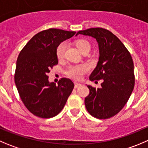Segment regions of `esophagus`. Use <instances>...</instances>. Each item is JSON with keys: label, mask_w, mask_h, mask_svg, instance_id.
Instances as JSON below:
<instances>
[{"label": "esophagus", "mask_w": 148, "mask_h": 148, "mask_svg": "<svg viewBox=\"0 0 148 148\" xmlns=\"http://www.w3.org/2000/svg\"><path fill=\"white\" fill-rule=\"evenodd\" d=\"M81 86V84H80V83L75 82V88H78V87H80Z\"/></svg>", "instance_id": "obj_1"}]
</instances>
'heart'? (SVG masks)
Returning <instances> with one entry per match:
<instances>
[{
	"instance_id": "1",
	"label": "heart",
	"mask_w": 148,
	"mask_h": 148,
	"mask_svg": "<svg viewBox=\"0 0 148 148\" xmlns=\"http://www.w3.org/2000/svg\"><path fill=\"white\" fill-rule=\"evenodd\" d=\"M75 45L81 51H83L84 49L89 48L90 49V43L84 39H79L75 42ZM66 46L67 44L66 43L63 42L61 43L57 48V57L58 59H62L64 57V51H65ZM89 67L86 64H72V65L68 66L65 70V73L70 78L75 80H80L83 78L84 75L88 70Z\"/></svg>"
}]
</instances>
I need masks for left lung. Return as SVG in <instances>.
Segmentation results:
<instances>
[{
  "mask_svg": "<svg viewBox=\"0 0 148 148\" xmlns=\"http://www.w3.org/2000/svg\"><path fill=\"white\" fill-rule=\"evenodd\" d=\"M91 36L99 46L97 65L89 76L90 81L103 80L101 88L88 85L89 94L85 106L90 115L107 119L119 113L129 100L134 87V63L124 45L110 31L101 27L90 28L77 35Z\"/></svg>",
  "mask_w": 148,
  "mask_h": 148,
  "instance_id": "obj_1",
  "label": "left lung"
}]
</instances>
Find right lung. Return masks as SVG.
<instances>
[{
	"label": "right lung",
	"instance_id": "1",
	"mask_svg": "<svg viewBox=\"0 0 148 148\" xmlns=\"http://www.w3.org/2000/svg\"><path fill=\"white\" fill-rule=\"evenodd\" d=\"M75 34L74 31L54 28L41 31L19 53L15 84L24 105L38 117L50 119L58 115L74 88L69 78H61L58 85L49 82L47 74L58 64L57 48Z\"/></svg>",
	"mask_w": 148,
	"mask_h": 148
}]
</instances>
